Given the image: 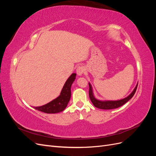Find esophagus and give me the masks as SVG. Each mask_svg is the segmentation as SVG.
Wrapping results in <instances>:
<instances>
[{
  "label": "esophagus",
  "instance_id": "obj_1",
  "mask_svg": "<svg viewBox=\"0 0 156 156\" xmlns=\"http://www.w3.org/2000/svg\"><path fill=\"white\" fill-rule=\"evenodd\" d=\"M76 72L77 75H81L82 74H83L84 72V68L83 66H79L77 69H76Z\"/></svg>",
  "mask_w": 156,
  "mask_h": 156
}]
</instances>
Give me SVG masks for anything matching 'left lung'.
<instances>
[{
  "mask_svg": "<svg viewBox=\"0 0 156 156\" xmlns=\"http://www.w3.org/2000/svg\"><path fill=\"white\" fill-rule=\"evenodd\" d=\"M138 84H136V86L134 88L133 91L131 92L129 96H127V98L122 99V100H118V101H100L96 99L93 96V92H92V87L90 85V84L89 83V97L92 103H93V105L95 106L97 108H101V109H113V108H116L119 107H121L122 105H123L126 102L128 101L131 98H132L134 96V94L136 92V88H137Z\"/></svg>",
  "mask_w": 156,
  "mask_h": 156,
  "instance_id": "1",
  "label": "left lung"
}]
</instances>
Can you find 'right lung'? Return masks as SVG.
<instances>
[{"mask_svg": "<svg viewBox=\"0 0 156 156\" xmlns=\"http://www.w3.org/2000/svg\"><path fill=\"white\" fill-rule=\"evenodd\" d=\"M75 76H76L75 73H73L70 75V77L64 84L62 91L60 92V95L57 98L48 103V104L34 107L35 109L45 113H57L63 111L65 108L67 107L70 100L71 87L75 79Z\"/></svg>", "mask_w": 156, "mask_h": 156, "instance_id": "right-lung-1", "label": "right lung"}]
</instances>
